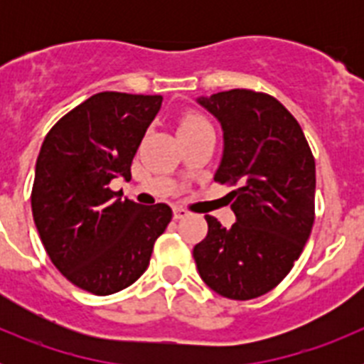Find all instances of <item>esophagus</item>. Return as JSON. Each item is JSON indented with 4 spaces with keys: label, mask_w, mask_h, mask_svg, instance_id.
Instances as JSON below:
<instances>
[{
    "label": "esophagus",
    "mask_w": 364,
    "mask_h": 364,
    "mask_svg": "<svg viewBox=\"0 0 364 364\" xmlns=\"http://www.w3.org/2000/svg\"><path fill=\"white\" fill-rule=\"evenodd\" d=\"M186 215H188V211H186L184 208H180V205H175V208H173V217H175L176 220H178V218H184Z\"/></svg>",
    "instance_id": "obj_1"
}]
</instances>
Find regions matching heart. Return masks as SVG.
Here are the masks:
<instances>
[{
  "mask_svg": "<svg viewBox=\"0 0 364 364\" xmlns=\"http://www.w3.org/2000/svg\"><path fill=\"white\" fill-rule=\"evenodd\" d=\"M205 120H202L200 117H186L184 120L180 122V127L178 129H186V127H193V125H198V124H204Z\"/></svg>",
  "mask_w": 364,
  "mask_h": 364,
  "instance_id": "1",
  "label": "heart"
}]
</instances>
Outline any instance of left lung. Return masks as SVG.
Wrapping results in <instances>:
<instances>
[{
  "label": "left lung",
  "mask_w": 364,
  "mask_h": 364,
  "mask_svg": "<svg viewBox=\"0 0 364 364\" xmlns=\"http://www.w3.org/2000/svg\"><path fill=\"white\" fill-rule=\"evenodd\" d=\"M197 104L222 127L224 149L215 180L228 195L230 230L205 215L208 235L193 247L202 281L218 295L247 301L288 275L315 218V160L291 112L264 92L231 89Z\"/></svg>",
  "instance_id": "obj_1"
}]
</instances>
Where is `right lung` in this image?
Segmentation results:
<instances>
[{
	"label": "right lung",
	"instance_id": "right-lung-1",
	"mask_svg": "<svg viewBox=\"0 0 364 364\" xmlns=\"http://www.w3.org/2000/svg\"><path fill=\"white\" fill-rule=\"evenodd\" d=\"M162 96L98 92L67 112L41 144L32 186V217L53 264L74 286L111 295L149 266L154 240L173 211L112 191L131 180V162Z\"/></svg>",
	"mask_w": 364,
	"mask_h": 364
}]
</instances>
